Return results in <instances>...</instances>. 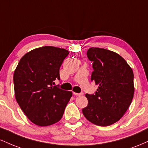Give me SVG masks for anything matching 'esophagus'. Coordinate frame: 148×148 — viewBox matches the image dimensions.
I'll return each mask as SVG.
<instances>
[{"label": "esophagus", "mask_w": 148, "mask_h": 148, "mask_svg": "<svg viewBox=\"0 0 148 148\" xmlns=\"http://www.w3.org/2000/svg\"><path fill=\"white\" fill-rule=\"evenodd\" d=\"M73 94L74 95H76V96H82V95H84V93L83 92H81V93H77V92H73Z\"/></svg>", "instance_id": "obj_1"}]
</instances>
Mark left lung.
<instances>
[{
	"mask_svg": "<svg viewBox=\"0 0 148 148\" xmlns=\"http://www.w3.org/2000/svg\"><path fill=\"white\" fill-rule=\"evenodd\" d=\"M88 59L93 62L91 81L99 87L95 95L86 94L88 103L82 110L89 122L106 127L121 119L134 97V73L126 60L117 53L91 47Z\"/></svg>",
	"mask_w": 148,
	"mask_h": 148,
	"instance_id": "1",
	"label": "left lung"
}]
</instances>
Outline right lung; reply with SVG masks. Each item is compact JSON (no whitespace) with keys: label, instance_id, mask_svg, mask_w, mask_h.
Instances as JSON below:
<instances>
[{"label":"right lung","instance_id":"obj_1","mask_svg":"<svg viewBox=\"0 0 148 148\" xmlns=\"http://www.w3.org/2000/svg\"><path fill=\"white\" fill-rule=\"evenodd\" d=\"M69 51L46 46L26 53L14 72V94L20 108L32 123L47 127L60 121L72 92L53 86Z\"/></svg>","mask_w":148,"mask_h":148}]
</instances>
